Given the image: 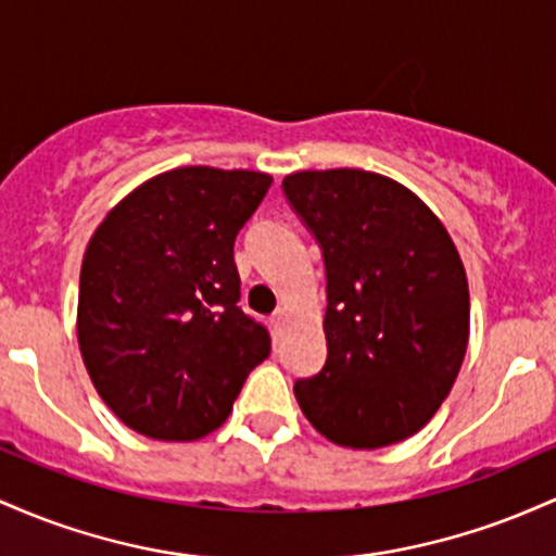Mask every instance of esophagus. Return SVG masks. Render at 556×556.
Segmentation results:
<instances>
[{
	"mask_svg": "<svg viewBox=\"0 0 556 556\" xmlns=\"http://www.w3.org/2000/svg\"><path fill=\"white\" fill-rule=\"evenodd\" d=\"M286 320H289V312H286V307H278L276 312H273V328L280 330L286 326Z\"/></svg>",
	"mask_w": 556,
	"mask_h": 556,
	"instance_id": "34e87169",
	"label": "esophagus"
}]
</instances>
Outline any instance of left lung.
Masks as SVG:
<instances>
[{"label": "left lung", "mask_w": 556, "mask_h": 556, "mask_svg": "<svg viewBox=\"0 0 556 556\" xmlns=\"http://www.w3.org/2000/svg\"><path fill=\"white\" fill-rule=\"evenodd\" d=\"M283 194L326 262L328 357L294 383L299 407L339 446L409 439L448 396L467 352L470 294L452 236L378 173H291Z\"/></svg>", "instance_id": "left-lung-1"}]
</instances>
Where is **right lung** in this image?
<instances>
[{
  "label": "right lung",
  "instance_id": "1",
  "mask_svg": "<svg viewBox=\"0 0 556 556\" xmlns=\"http://www.w3.org/2000/svg\"><path fill=\"white\" fill-rule=\"evenodd\" d=\"M273 178L176 167L93 230L80 265L78 346L93 389L136 433L194 441L226 422L270 333L239 307V230Z\"/></svg>",
  "mask_w": 556,
  "mask_h": 556
}]
</instances>
